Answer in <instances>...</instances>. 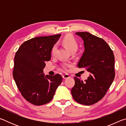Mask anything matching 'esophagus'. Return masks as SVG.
Wrapping results in <instances>:
<instances>
[{
	"instance_id": "obj_1",
	"label": "esophagus",
	"mask_w": 126,
	"mask_h": 126,
	"mask_svg": "<svg viewBox=\"0 0 126 126\" xmlns=\"http://www.w3.org/2000/svg\"><path fill=\"white\" fill-rule=\"evenodd\" d=\"M62 77H63V78L64 79H67V78H69V77H70V76H69V74H68L65 73V74H63Z\"/></svg>"
}]
</instances>
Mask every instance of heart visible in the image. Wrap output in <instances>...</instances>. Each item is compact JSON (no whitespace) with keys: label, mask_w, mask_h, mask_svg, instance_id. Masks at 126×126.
Returning a JSON list of instances; mask_svg holds the SVG:
<instances>
[{"label":"heart","mask_w":126,"mask_h":126,"mask_svg":"<svg viewBox=\"0 0 126 126\" xmlns=\"http://www.w3.org/2000/svg\"><path fill=\"white\" fill-rule=\"evenodd\" d=\"M62 43L65 46L67 47L68 49L71 52L73 51H76L77 50L78 48V44L77 40L75 39L71 35H66L62 39ZM57 49V46L56 44H54L51 48V54H54L55 50ZM68 67V64H64L63 65V68L64 69H67Z\"/></svg>","instance_id":"b5f03b06"}]
</instances>
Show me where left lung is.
I'll return each instance as SVG.
<instances>
[{"label":"left lung","instance_id":"left-lung-1","mask_svg":"<svg viewBox=\"0 0 126 126\" xmlns=\"http://www.w3.org/2000/svg\"><path fill=\"white\" fill-rule=\"evenodd\" d=\"M84 41V52L78 67L89 72L87 79L74 77L75 84L71 89L72 97L78 103L89 106L105 95L115 77L114 56L105 40L88 32L76 33Z\"/></svg>","mask_w":126,"mask_h":126}]
</instances>
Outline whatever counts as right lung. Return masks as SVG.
Segmentation results:
<instances>
[{"label":"right lung","mask_w":126,"mask_h":126,"mask_svg":"<svg viewBox=\"0 0 126 126\" xmlns=\"http://www.w3.org/2000/svg\"><path fill=\"white\" fill-rule=\"evenodd\" d=\"M61 34L32 38L24 42L16 52L13 75L23 97L35 106L48 103L62 81L56 74H43L46 61L51 58V48Z\"/></svg>","instance_id":"1"}]
</instances>
